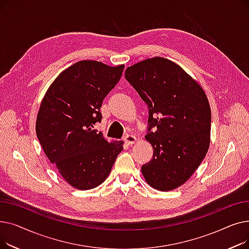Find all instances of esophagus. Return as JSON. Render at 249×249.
<instances>
[{"instance_id":"esophagus-1","label":"esophagus","mask_w":249,"mask_h":249,"mask_svg":"<svg viewBox=\"0 0 249 249\" xmlns=\"http://www.w3.org/2000/svg\"><path fill=\"white\" fill-rule=\"evenodd\" d=\"M123 140L127 145H132L133 143L136 141V137H135V135H132V134H126L124 136Z\"/></svg>"}]
</instances>
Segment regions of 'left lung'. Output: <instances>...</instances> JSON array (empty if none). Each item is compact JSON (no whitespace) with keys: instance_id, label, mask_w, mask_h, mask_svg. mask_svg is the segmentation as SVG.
Instances as JSON below:
<instances>
[{"instance_id":"1","label":"left lung","mask_w":249,"mask_h":249,"mask_svg":"<svg viewBox=\"0 0 249 249\" xmlns=\"http://www.w3.org/2000/svg\"><path fill=\"white\" fill-rule=\"evenodd\" d=\"M125 78L148 108L145 138L153 156L141 166L143 177L156 190H174L191 178L210 144L207 96L179 65L163 57L127 68Z\"/></svg>"}]
</instances>
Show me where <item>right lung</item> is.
Segmentation results:
<instances>
[{
	"label": "right lung",
	"mask_w": 249,
	"mask_h": 249,
	"mask_svg": "<svg viewBox=\"0 0 249 249\" xmlns=\"http://www.w3.org/2000/svg\"><path fill=\"white\" fill-rule=\"evenodd\" d=\"M124 65L82 60L50 85L36 120V135L61 177L78 190L98 187L109 176L123 141L109 143L94 125L103 100L120 81Z\"/></svg>",
	"instance_id": "add662e5"
}]
</instances>
